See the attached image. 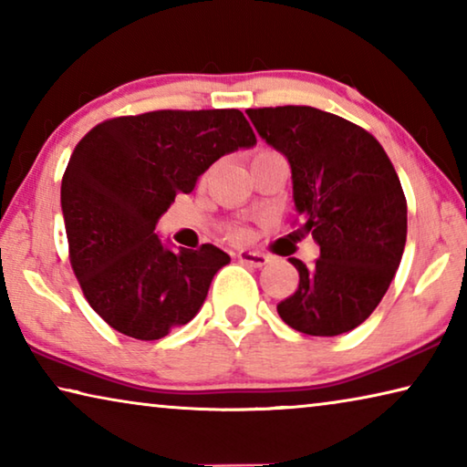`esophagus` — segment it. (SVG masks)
<instances>
[{
    "instance_id": "1",
    "label": "esophagus",
    "mask_w": 467,
    "mask_h": 467,
    "mask_svg": "<svg viewBox=\"0 0 467 467\" xmlns=\"http://www.w3.org/2000/svg\"><path fill=\"white\" fill-rule=\"evenodd\" d=\"M241 264L244 265H251V267H262L267 262H270V257L265 255V253H257V251H241L239 255H236Z\"/></svg>"
}]
</instances>
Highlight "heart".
<instances>
[{
	"label": "heart",
	"instance_id": "b5f03b06",
	"mask_svg": "<svg viewBox=\"0 0 467 467\" xmlns=\"http://www.w3.org/2000/svg\"><path fill=\"white\" fill-rule=\"evenodd\" d=\"M272 154H275L274 150H270V148H259L255 154H253V164L255 162H259V161H264V158H267V156H272ZM226 234L231 236V239H234V241H244V239H249V231L244 226H228V231H226Z\"/></svg>",
	"mask_w": 467,
	"mask_h": 467
}]
</instances>
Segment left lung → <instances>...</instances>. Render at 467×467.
I'll list each match as a JSON object with an SVG mask.
<instances>
[{
	"label": "left lung",
	"instance_id": "1",
	"mask_svg": "<svg viewBox=\"0 0 467 467\" xmlns=\"http://www.w3.org/2000/svg\"><path fill=\"white\" fill-rule=\"evenodd\" d=\"M259 136L288 158L300 218L321 255L290 257L298 288L278 315L306 336L358 327L381 303L406 247L408 205L383 146L367 130L313 107L247 109Z\"/></svg>",
	"mask_w": 467,
	"mask_h": 467
}]
</instances>
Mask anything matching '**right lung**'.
<instances>
[{
  "mask_svg": "<svg viewBox=\"0 0 467 467\" xmlns=\"http://www.w3.org/2000/svg\"><path fill=\"white\" fill-rule=\"evenodd\" d=\"M239 109L150 110L107 119L78 141L61 179L69 264L110 327L161 339L202 309L224 251H171L156 223L220 156L255 146Z\"/></svg>",
  "mask_w": 467,
  "mask_h": 467,
  "instance_id": "add662e5",
  "label": "right lung"
}]
</instances>
